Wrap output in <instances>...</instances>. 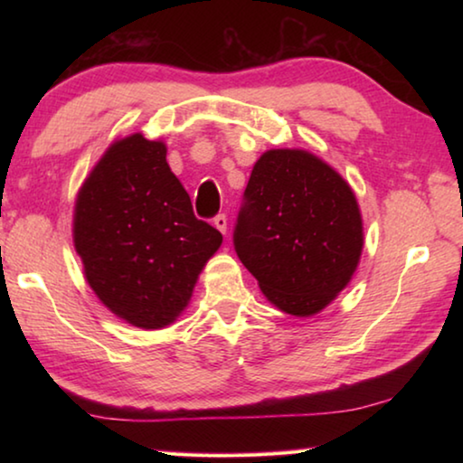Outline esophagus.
<instances>
[{"label":"esophagus","instance_id":"34e87169","mask_svg":"<svg viewBox=\"0 0 463 463\" xmlns=\"http://www.w3.org/2000/svg\"><path fill=\"white\" fill-rule=\"evenodd\" d=\"M214 226L218 231H221L222 234H226V229H229V221H226V216L224 214H218V216H214Z\"/></svg>","mask_w":463,"mask_h":463}]
</instances>
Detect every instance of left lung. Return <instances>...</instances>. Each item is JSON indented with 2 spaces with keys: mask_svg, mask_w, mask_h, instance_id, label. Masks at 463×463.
Masks as SVG:
<instances>
[{
  "mask_svg": "<svg viewBox=\"0 0 463 463\" xmlns=\"http://www.w3.org/2000/svg\"><path fill=\"white\" fill-rule=\"evenodd\" d=\"M232 245L278 308L317 315L349 284L362 255L355 195L315 155L268 151L250 171Z\"/></svg>",
  "mask_w": 463,
  "mask_h": 463,
  "instance_id": "1",
  "label": "left lung"
}]
</instances>
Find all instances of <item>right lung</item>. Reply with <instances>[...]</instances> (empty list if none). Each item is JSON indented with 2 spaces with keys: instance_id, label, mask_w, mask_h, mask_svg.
I'll list each match as a JSON object with an SVG mask.
<instances>
[{
  "instance_id": "add662e5",
  "label": "right lung",
  "mask_w": 463,
  "mask_h": 463,
  "mask_svg": "<svg viewBox=\"0 0 463 463\" xmlns=\"http://www.w3.org/2000/svg\"><path fill=\"white\" fill-rule=\"evenodd\" d=\"M165 155V145L143 135L118 140L85 179L73 218L91 289L140 328L174 323L222 242L213 224L195 218Z\"/></svg>"
}]
</instances>
